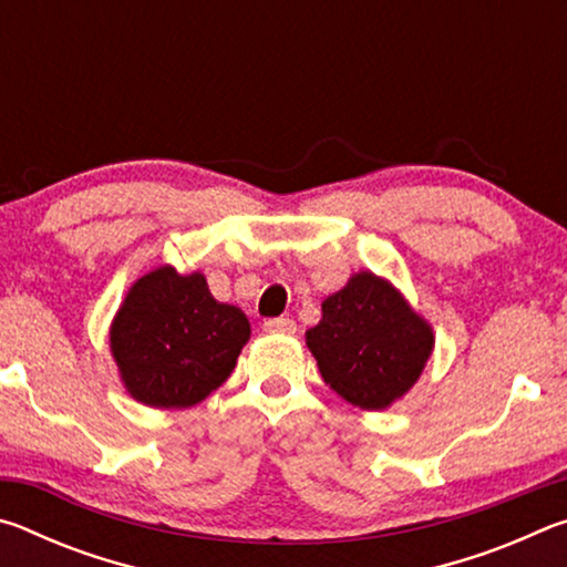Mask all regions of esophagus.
<instances>
[{
	"label": "esophagus",
	"instance_id": "34e87169",
	"mask_svg": "<svg viewBox=\"0 0 567 567\" xmlns=\"http://www.w3.org/2000/svg\"><path fill=\"white\" fill-rule=\"evenodd\" d=\"M262 328L267 332H277V334H295L297 322L290 320V318H272V320H265Z\"/></svg>",
	"mask_w": 567,
	"mask_h": 567
}]
</instances>
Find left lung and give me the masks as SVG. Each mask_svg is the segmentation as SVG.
Returning a JSON list of instances; mask_svg holds the SVG:
<instances>
[{"instance_id": "left-lung-1", "label": "left lung", "mask_w": 567, "mask_h": 567, "mask_svg": "<svg viewBox=\"0 0 567 567\" xmlns=\"http://www.w3.org/2000/svg\"><path fill=\"white\" fill-rule=\"evenodd\" d=\"M305 338L322 380L362 410H385L405 395L435 344L430 324L372 272L352 275L330 295Z\"/></svg>"}]
</instances>
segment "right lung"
Wrapping results in <instances>:
<instances>
[{
    "mask_svg": "<svg viewBox=\"0 0 567 567\" xmlns=\"http://www.w3.org/2000/svg\"><path fill=\"white\" fill-rule=\"evenodd\" d=\"M249 340L239 307L217 302L205 275L172 267L140 277L110 330L124 388L150 408H192L235 370Z\"/></svg>",
    "mask_w": 567,
    "mask_h": 567,
    "instance_id": "add662e5",
    "label": "right lung"
}]
</instances>
